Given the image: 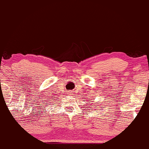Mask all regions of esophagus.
<instances>
[{"label": "esophagus", "instance_id": "obj_1", "mask_svg": "<svg viewBox=\"0 0 149 149\" xmlns=\"http://www.w3.org/2000/svg\"><path fill=\"white\" fill-rule=\"evenodd\" d=\"M69 94H70V95H72L73 93H72V91H70V92H69Z\"/></svg>", "mask_w": 149, "mask_h": 149}]
</instances>
